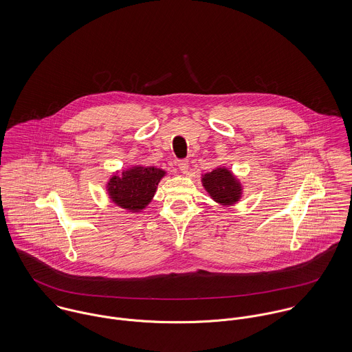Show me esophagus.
Listing matches in <instances>:
<instances>
[{"label": "esophagus", "instance_id": "34e87169", "mask_svg": "<svg viewBox=\"0 0 352 352\" xmlns=\"http://www.w3.org/2000/svg\"><path fill=\"white\" fill-rule=\"evenodd\" d=\"M177 165H179V169H180L183 173H188V168H190L188 160H180Z\"/></svg>", "mask_w": 352, "mask_h": 352}]
</instances>
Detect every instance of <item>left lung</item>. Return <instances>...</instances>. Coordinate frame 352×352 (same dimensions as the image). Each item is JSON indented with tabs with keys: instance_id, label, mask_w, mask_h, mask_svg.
<instances>
[{
	"instance_id": "obj_1",
	"label": "left lung",
	"mask_w": 352,
	"mask_h": 352,
	"mask_svg": "<svg viewBox=\"0 0 352 352\" xmlns=\"http://www.w3.org/2000/svg\"><path fill=\"white\" fill-rule=\"evenodd\" d=\"M201 184L208 195L222 206H232L241 199V183L228 168L221 166L203 175Z\"/></svg>"
}]
</instances>
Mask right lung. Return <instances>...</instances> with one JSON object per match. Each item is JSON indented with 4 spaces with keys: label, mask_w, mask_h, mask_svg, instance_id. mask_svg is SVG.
<instances>
[{
    "label": "right lung",
    "mask_w": 352,
    "mask_h": 352,
    "mask_svg": "<svg viewBox=\"0 0 352 352\" xmlns=\"http://www.w3.org/2000/svg\"><path fill=\"white\" fill-rule=\"evenodd\" d=\"M165 176V170L155 166L135 165L122 172V175H113L108 184L107 191L109 199L116 206L138 212L151 203L160 180Z\"/></svg>",
    "instance_id": "right-lung-1"
}]
</instances>
